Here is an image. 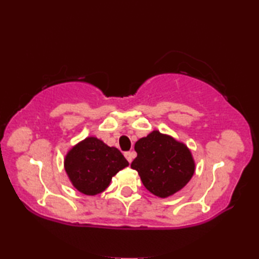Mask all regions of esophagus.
I'll return each mask as SVG.
<instances>
[{"mask_svg":"<svg viewBox=\"0 0 259 259\" xmlns=\"http://www.w3.org/2000/svg\"><path fill=\"white\" fill-rule=\"evenodd\" d=\"M124 157H125L126 160H128L129 162H131V161H133V159H134V152L126 151V152H124Z\"/></svg>","mask_w":259,"mask_h":259,"instance_id":"1","label":"esophagus"}]
</instances>
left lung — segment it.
Returning a JSON list of instances; mask_svg holds the SVG:
<instances>
[{"mask_svg": "<svg viewBox=\"0 0 259 259\" xmlns=\"http://www.w3.org/2000/svg\"><path fill=\"white\" fill-rule=\"evenodd\" d=\"M137 158L131 168L138 171L142 184L160 198L172 196L189 183L195 172L192 153L184 142L153 130L136 142Z\"/></svg>", "mask_w": 259, "mask_h": 259, "instance_id": "1", "label": "left lung"}]
</instances>
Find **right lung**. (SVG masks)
I'll return each mask as SVG.
<instances>
[{"label": "right lung", "instance_id": "1", "mask_svg": "<svg viewBox=\"0 0 259 259\" xmlns=\"http://www.w3.org/2000/svg\"><path fill=\"white\" fill-rule=\"evenodd\" d=\"M129 162L117 148L96 137H88L73 146L64 158V169L71 184L87 196L106 190L113 176Z\"/></svg>", "mask_w": 259, "mask_h": 259}]
</instances>
